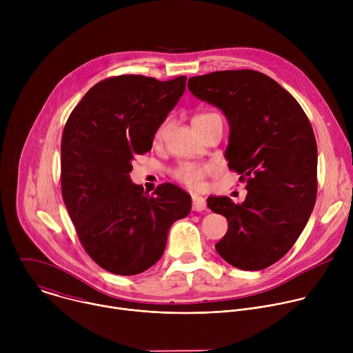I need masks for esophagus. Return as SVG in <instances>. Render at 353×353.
I'll return each mask as SVG.
<instances>
[{
	"label": "esophagus",
	"mask_w": 353,
	"mask_h": 353,
	"mask_svg": "<svg viewBox=\"0 0 353 353\" xmlns=\"http://www.w3.org/2000/svg\"><path fill=\"white\" fill-rule=\"evenodd\" d=\"M192 210H194V211H196V212L205 211V210H207L205 198L199 196V195H192Z\"/></svg>",
	"instance_id": "1"
}]
</instances>
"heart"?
Wrapping results in <instances>:
<instances>
[{
  "instance_id": "1",
  "label": "heart",
  "mask_w": 353,
  "mask_h": 353,
  "mask_svg": "<svg viewBox=\"0 0 353 353\" xmlns=\"http://www.w3.org/2000/svg\"><path fill=\"white\" fill-rule=\"evenodd\" d=\"M207 116H212V114H199L196 117H194V120H198V119H203V117H207ZM168 127H169V123L168 121H163L157 132H155V141L159 142L165 138L166 135V131H168ZM211 172V169L208 166H203V165H194V163H183L180 165L174 172H173V176L184 183L185 185L191 187V188H203L204 187V179L208 176V173Z\"/></svg>"
}]
</instances>
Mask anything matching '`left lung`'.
Returning a JSON list of instances; mask_svg holds the SVG:
<instances>
[{"label": "left lung", "mask_w": 353, "mask_h": 353, "mask_svg": "<svg viewBox=\"0 0 353 353\" xmlns=\"http://www.w3.org/2000/svg\"><path fill=\"white\" fill-rule=\"evenodd\" d=\"M190 92L226 116L225 158L240 180L241 204L208 196L210 210L228 219L219 256L244 271L281 260L303 232L317 196V143L312 124L272 78L253 70L216 71L188 79Z\"/></svg>", "instance_id": "1"}]
</instances>
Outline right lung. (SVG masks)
<instances>
[{"label":"right lung","instance_id":"1","mask_svg":"<svg viewBox=\"0 0 353 353\" xmlns=\"http://www.w3.org/2000/svg\"><path fill=\"white\" fill-rule=\"evenodd\" d=\"M185 81L105 79L86 92L64 127V204L86 253L112 274L137 275L155 265L170 226L191 211V196L177 185L161 184L149 195L130 177L134 157L152 149Z\"/></svg>","mask_w":353,"mask_h":353}]
</instances>
